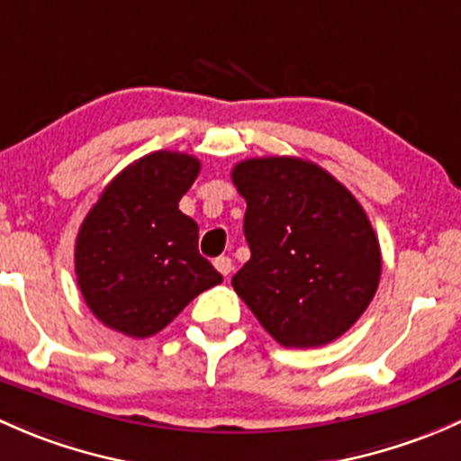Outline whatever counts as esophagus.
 I'll list each match as a JSON object with an SVG mask.
<instances>
[{
  "label": "esophagus",
  "mask_w": 461,
  "mask_h": 461,
  "mask_svg": "<svg viewBox=\"0 0 461 461\" xmlns=\"http://www.w3.org/2000/svg\"><path fill=\"white\" fill-rule=\"evenodd\" d=\"M215 268L226 277V275H230V270H232V259L226 258V255H221V258L215 259Z\"/></svg>",
  "instance_id": "obj_1"
}]
</instances>
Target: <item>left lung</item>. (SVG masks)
Wrapping results in <instances>:
<instances>
[{
	"label": "left lung",
	"mask_w": 461,
	"mask_h": 461,
	"mask_svg": "<svg viewBox=\"0 0 461 461\" xmlns=\"http://www.w3.org/2000/svg\"><path fill=\"white\" fill-rule=\"evenodd\" d=\"M246 199L250 259L232 288L286 348H315L344 335L377 291L382 253L346 186L300 158H255L232 168Z\"/></svg>",
	"instance_id": "1"
}]
</instances>
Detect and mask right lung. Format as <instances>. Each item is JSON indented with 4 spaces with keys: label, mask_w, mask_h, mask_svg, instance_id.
Returning <instances> with one entry per match:
<instances>
[{
    "label": "right lung",
    "mask_w": 461,
    "mask_h": 461,
    "mask_svg": "<svg viewBox=\"0 0 461 461\" xmlns=\"http://www.w3.org/2000/svg\"><path fill=\"white\" fill-rule=\"evenodd\" d=\"M197 158L158 150L126 166L99 195L75 241V273L93 315L144 339L221 275L199 255V229L179 211Z\"/></svg>",
    "instance_id": "obj_1"
}]
</instances>
